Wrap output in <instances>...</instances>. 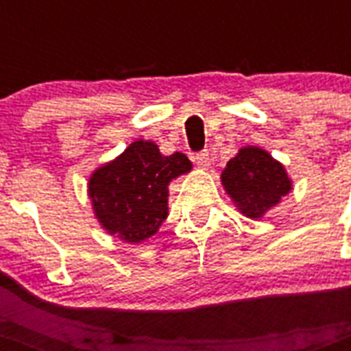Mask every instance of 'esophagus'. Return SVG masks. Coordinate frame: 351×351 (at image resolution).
Returning a JSON list of instances; mask_svg holds the SVG:
<instances>
[{
    "label": "esophagus",
    "mask_w": 351,
    "mask_h": 351,
    "mask_svg": "<svg viewBox=\"0 0 351 351\" xmlns=\"http://www.w3.org/2000/svg\"><path fill=\"white\" fill-rule=\"evenodd\" d=\"M195 163H197L200 169H209L210 165V158L207 151H200V153L195 154Z\"/></svg>",
    "instance_id": "esophagus-1"
}]
</instances>
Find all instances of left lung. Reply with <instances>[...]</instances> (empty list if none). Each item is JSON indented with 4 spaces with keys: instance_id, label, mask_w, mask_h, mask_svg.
<instances>
[{
    "instance_id": "1",
    "label": "left lung",
    "mask_w": 351,
    "mask_h": 351,
    "mask_svg": "<svg viewBox=\"0 0 351 351\" xmlns=\"http://www.w3.org/2000/svg\"><path fill=\"white\" fill-rule=\"evenodd\" d=\"M225 191L247 218H262L291 190L285 167L267 151L243 147L221 173Z\"/></svg>"
}]
</instances>
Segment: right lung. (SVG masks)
I'll return each instance as SVG.
<instances>
[{
    "label": "right lung",
    "instance_id": "obj_1",
    "mask_svg": "<svg viewBox=\"0 0 351 351\" xmlns=\"http://www.w3.org/2000/svg\"><path fill=\"white\" fill-rule=\"evenodd\" d=\"M190 170L186 154L163 156L154 142H133L89 179L96 218L108 234L130 244L142 243L156 234L169 214V182Z\"/></svg>",
    "mask_w": 351,
    "mask_h": 351
}]
</instances>
